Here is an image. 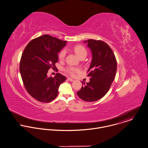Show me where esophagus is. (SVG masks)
<instances>
[{
    "label": "esophagus",
    "mask_w": 148,
    "mask_h": 148,
    "mask_svg": "<svg viewBox=\"0 0 148 148\" xmlns=\"http://www.w3.org/2000/svg\"><path fill=\"white\" fill-rule=\"evenodd\" d=\"M67 79H68V80H69V81H71V82H72V81H74V79H73V78H68Z\"/></svg>",
    "instance_id": "1"
}]
</instances>
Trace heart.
Listing matches in <instances>:
<instances>
[{"label": "heart", "instance_id": "1", "mask_svg": "<svg viewBox=\"0 0 148 148\" xmlns=\"http://www.w3.org/2000/svg\"><path fill=\"white\" fill-rule=\"evenodd\" d=\"M74 51L77 54V55L80 58L81 57L83 56H86L87 54V51L86 49L82 45H77L74 46ZM66 50L65 49H62L59 54L58 56L60 60H63L64 59L66 55ZM66 71L67 73L70 74L71 75H74L75 74L80 72L81 69L78 67H68L66 69Z\"/></svg>", "mask_w": 148, "mask_h": 148}]
</instances>
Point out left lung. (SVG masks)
<instances>
[{"label": "left lung", "instance_id": "obj_1", "mask_svg": "<svg viewBox=\"0 0 148 148\" xmlns=\"http://www.w3.org/2000/svg\"><path fill=\"white\" fill-rule=\"evenodd\" d=\"M92 53V61L88 70L90 82L82 86L78 96L85 101L93 102L103 97L114 80L117 62L110 46L101 40L89 39L84 41ZM82 85H83V82Z\"/></svg>", "mask_w": 148, "mask_h": 148}]
</instances>
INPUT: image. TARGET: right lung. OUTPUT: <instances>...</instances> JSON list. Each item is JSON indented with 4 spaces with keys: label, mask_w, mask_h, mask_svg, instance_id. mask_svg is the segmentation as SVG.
I'll return each mask as SVG.
<instances>
[{
    "label": "right lung",
    "mask_w": 148,
    "mask_h": 148,
    "mask_svg": "<svg viewBox=\"0 0 148 148\" xmlns=\"http://www.w3.org/2000/svg\"><path fill=\"white\" fill-rule=\"evenodd\" d=\"M66 42L44 34L31 40L24 49L19 63L21 78L28 93L40 102L53 100L59 85L66 79L60 73L54 77L47 76L49 69L56 67L58 53Z\"/></svg>",
    "instance_id": "add662e5"
}]
</instances>
